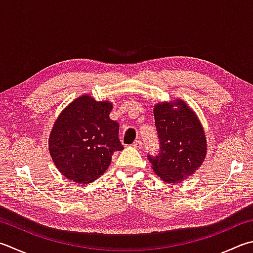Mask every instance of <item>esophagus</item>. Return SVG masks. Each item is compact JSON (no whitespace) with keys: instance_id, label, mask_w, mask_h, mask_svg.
Returning <instances> with one entry per match:
<instances>
[{"instance_id":"obj_1","label":"esophagus","mask_w":253,"mask_h":253,"mask_svg":"<svg viewBox=\"0 0 253 253\" xmlns=\"http://www.w3.org/2000/svg\"><path fill=\"white\" fill-rule=\"evenodd\" d=\"M132 146L135 147V149H137V150H141L143 144H142V142L140 140H137V141H134V143H133Z\"/></svg>"}]
</instances>
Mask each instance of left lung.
<instances>
[{"label":"left lung","instance_id":"obj_1","mask_svg":"<svg viewBox=\"0 0 253 253\" xmlns=\"http://www.w3.org/2000/svg\"><path fill=\"white\" fill-rule=\"evenodd\" d=\"M160 153L147 155L152 169L164 182L177 184L192 176L206 157L207 140L195 112L183 100L154 106Z\"/></svg>","mask_w":253,"mask_h":253}]
</instances>
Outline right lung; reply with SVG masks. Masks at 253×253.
<instances>
[{"instance_id":"1","label":"right lung","mask_w":253,"mask_h":253,"mask_svg":"<svg viewBox=\"0 0 253 253\" xmlns=\"http://www.w3.org/2000/svg\"><path fill=\"white\" fill-rule=\"evenodd\" d=\"M112 103L96 101L84 94L66 107L49 134V153L61 174L71 182L89 184L111 163L113 152L121 151L119 123L109 117Z\"/></svg>"}]
</instances>
